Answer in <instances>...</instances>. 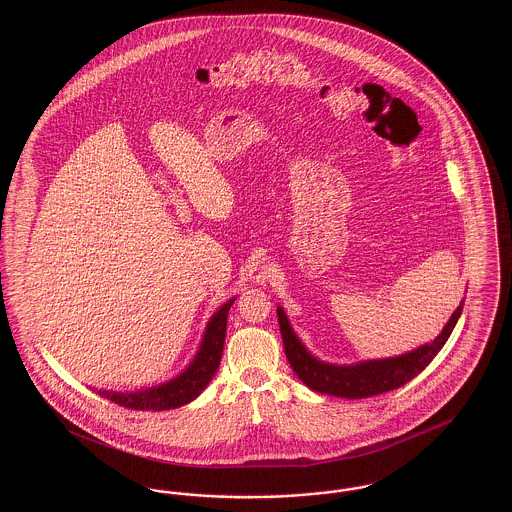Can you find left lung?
Segmentation results:
<instances>
[{
  "label": "left lung",
  "instance_id": "obj_1",
  "mask_svg": "<svg viewBox=\"0 0 512 512\" xmlns=\"http://www.w3.org/2000/svg\"><path fill=\"white\" fill-rule=\"evenodd\" d=\"M464 301L451 315L445 328L441 330L438 338L418 349L409 351L399 357L378 359V361H363L357 365H328L315 359L305 345L295 336V332L288 322V317L282 307H278V322L280 334L284 340V351L292 365L293 372L301 378L313 391L328 393L345 399H365L372 395H380L386 391L397 390L413 380L426 366L434 361V357L441 351L445 341L449 340L457 320L463 313Z\"/></svg>",
  "mask_w": 512,
  "mask_h": 512
}]
</instances>
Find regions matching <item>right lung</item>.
Returning <instances> with one entry per match:
<instances>
[{"label":"right lung","instance_id":"right-lung-1","mask_svg":"<svg viewBox=\"0 0 512 512\" xmlns=\"http://www.w3.org/2000/svg\"><path fill=\"white\" fill-rule=\"evenodd\" d=\"M232 303L234 299L226 301L211 317L194 361L180 376L169 380L167 384H161L149 390L128 391V393L99 390V395L134 411H169L194 401L195 397L207 388V384L213 380L219 368L224 338H226V318Z\"/></svg>","mask_w":512,"mask_h":512}]
</instances>
